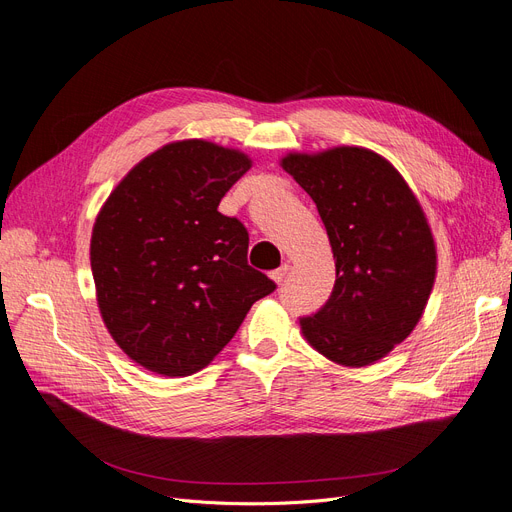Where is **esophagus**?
I'll use <instances>...</instances> for the list:
<instances>
[{"label":"esophagus","instance_id":"1","mask_svg":"<svg viewBox=\"0 0 512 512\" xmlns=\"http://www.w3.org/2000/svg\"><path fill=\"white\" fill-rule=\"evenodd\" d=\"M288 271H290L288 264H283V267H279L277 271L271 273V279H273L277 285H281V283L285 281V277H288Z\"/></svg>","mask_w":512,"mask_h":512}]
</instances>
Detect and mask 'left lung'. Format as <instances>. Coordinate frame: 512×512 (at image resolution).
I'll use <instances>...</instances> for the list:
<instances>
[{
  "mask_svg": "<svg viewBox=\"0 0 512 512\" xmlns=\"http://www.w3.org/2000/svg\"><path fill=\"white\" fill-rule=\"evenodd\" d=\"M279 163L315 201L336 260L334 292L300 319L302 336L338 365H372L422 319L437 275L431 224L399 170L370 149L288 153Z\"/></svg>",
  "mask_w": 512,
  "mask_h": 512,
  "instance_id": "left-lung-1",
  "label": "left lung"
}]
</instances>
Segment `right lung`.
<instances>
[{
  "instance_id": "obj_1",
  "label": "right lung",
  "mask_w": 512,
  "mask_h": 512,
  "mask_svg": "<svg viewBox=\"0 0 512 512\" xmlns=\"http://www.w3.org/2000/svg\"><path fill=\"white\" fill-rule=\"evenodd\" d=\"M252 168L239 149L168 142L121 178L96 216L90 262L109 334L145 370L191 376L275 283L248 264V231L218 203Z\"/></svg>"
}]
</instances>
